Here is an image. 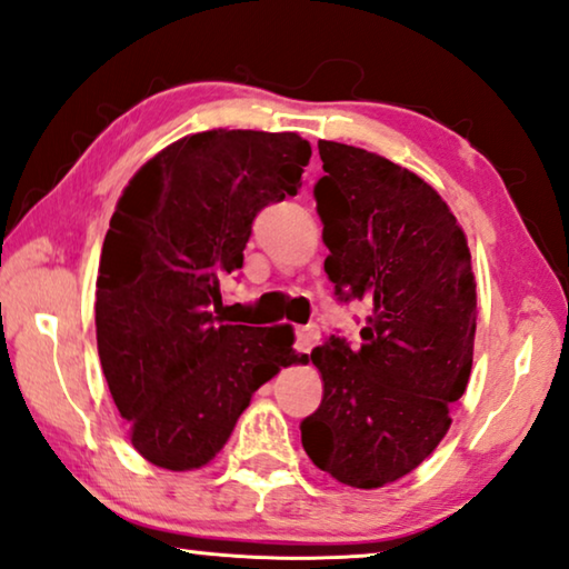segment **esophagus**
Segmentation results:
<instances>
[{
    "mask_svg": "<svg viewBox=\"0 0 569 569\" xmlns=\"http://www.w3.org/2000/svg\"><path fill=\"white\" fill-rule=\"evenodd\" d=\"M319 339V327L309 325V327H299L296 329V350L299 352H311L313 345Z\"/></svg>",
    "mask_w": 569,
    "mask_h": 569,
    "instance_id": "esophagus-1",
    "label": "esophagus"
}]
</instances>
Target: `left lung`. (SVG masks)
<instances>
[{"mask_svg":"<svg viewBox=\"0 0 569 569\" xmlns=\"http://www.w3.org/2000/svg\"><path fill=\"white\" fill-rule=\"evenodd\" d=\"M313 197L339 299L370 307L360 347H313L321 406L301 423L319 470L360 490L417 470L442 442L472 370L478 291L468 237L421 176L378 152L319 140ZM309 362V358H307Z\"/></svg>","mask_w":569,"mask_h":569,"instance_id":"1","label":"left lung"}]
</instances>
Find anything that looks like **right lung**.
<instances>
[{
	"instance_id": "right-lung-1",
	"label": "right lung",
	"mask_w": 569,
	"mask_h": 569,
	"mask_svg": "<svg viewBox=\"0 0 569 569\" xmlns=\"http://www.w3.org/2000/svg\"><path fill=\"white\" fill-rule=\"evenodd\" d=\"M309 158L296 132L219 127L156 152L117 201L97 276V347L130 442L156 468L209 465L252 393L299 360L291 325H224L217 313L252 219L296 197Z\"/></svg>"
}]
</instances>
